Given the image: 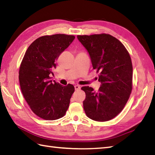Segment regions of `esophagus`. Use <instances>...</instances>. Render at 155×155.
Returning <instances> with one entry per match:
<instances>
[{
    "instance_id": "esophagus-1",
    "label": "esophagus",
    "mask_w": 155,
    "mask_h": 155,
    "mask_svg": "<svg viewBox=\"0 0 155 155\" xmlns=\"http://www.w3.org/2000/svg\"><path fill=\"white\" fill-rule=\"evenodd\" d=\"M74 88H75L76 91H78V90L81 89V87L79 86V85H75Z\"/></svg>"
}]
</instances>
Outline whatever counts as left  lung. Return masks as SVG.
<instances>
[{"mask_svg": "<svg viewBox=\"0 0 155 155\" xmlns=\"http://www.w3.org/2000/svg\"><path fill=\"white\" fill-rule=\"evenodd\" d=\"M90 55L93 69L100 72L98 92L83 87L86 98L83 107L87 116L99 122L113 119L123 110L133 88V65L126 48L108 34L78 35Z\"/></svg>", "mask_w": 155, "mask_h": 155, "instance_id": "8db88e82", "label": "left lung"}]
</instances>
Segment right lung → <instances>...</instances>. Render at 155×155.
<instances>
[{"label": "right lung", "instance_id": "1", "mask_svg": "<svg viewBox=\"0 0 155 155\" xmlns=\"http://www.w3.org/2000/svg\"><path fill=\"white\" fill-rule=\"evenodd\" d=\"M74 38L64 34L38 38L28 47L20 66L22 93L32 112L43 119H58L64 116L69 107L74 86L53 83L51 74H53L56 61Z\"/></svg>", "mask_w": 155, "mask_h": 155}]
</instances>
